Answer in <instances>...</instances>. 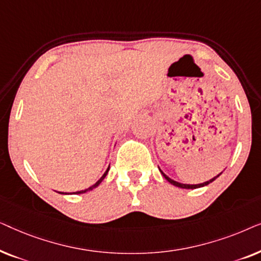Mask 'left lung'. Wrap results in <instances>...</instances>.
<instances>
[{
  "label": "left lung",
  "instance_id": "left-lung-1",
  "mask_svg": "<svg viewBox=\"0 0 261 261\" xmlns=\"http://www.w3.org/2000/svg\"><path fill=\"white\" fill-rule=\"evenodd\" d=\"M160 172H162V174L164 176V178H165V179L167 180V181H170L171 184L172 185H174V187H178V188H181V189H197V188H202V187H204V185H208L209 183H212L213 180H215L217 177L220 176V174H217L216 177H214L213 179H210V180H208V181H204V183H202V184H195V185H190V184H181V183H178V181H176V180H173V179H171V178H169L166 176L165 173L163 172L162 170H160Z\"/></svg>",
  "mask_w": 261,
  "mask_h": 261
}]
</instances>
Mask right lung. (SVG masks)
<instances>
[{
  "label": "right lung",
  "mask_w": 261,
  "mask_h": 261,
  "mask_svg": "<svg viewBox=\"0 0 261 261\" xmlns=\"http://www.w3.org/2000/svg\"><path fill=\"white\" fill-rule=\"evenodd\" d=\"M108 171H109V167H108V169H107V171H106V172H105V174H103V176H102L101 178H99V179H98L97 181H96V183H95L94 185H91V187H90V188L85 189V190H82V191H77V192H73V194H84V192H87V191H90V190H92V189H94V188H96V187H98V185H99V184H101V181H102V180H103V179H105V178H106V176H107V173H108ZM59 194H64V192H59Z\"/></svg>",
  "instance_id": "1"
}]
</instances>
